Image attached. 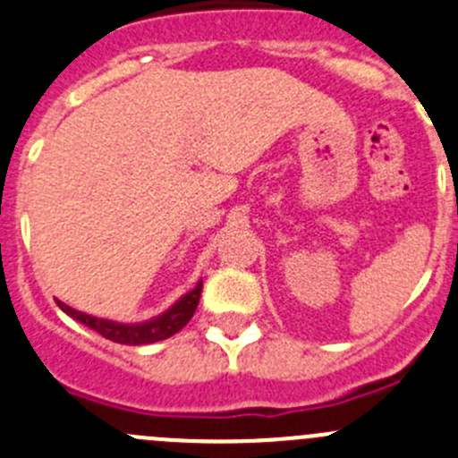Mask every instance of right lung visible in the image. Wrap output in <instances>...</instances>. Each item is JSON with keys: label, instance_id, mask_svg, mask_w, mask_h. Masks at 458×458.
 Returning <instances> with one entry per match:
<instances>
[{"label": "right lung", "instance_id": "right-lung-1", "mask_svg": "<svg viewBox=\"0 0 458 458\" xmlns=\"http://www.w3.org/2000/svg\"><path fill=\"white\" fill-rule=\"evenodd\" d=\"M201 288H203V282H199L197 288L185 293V295L181 297L172 309H167L165 313L149 319V322H140V324H118V322H111V319L93 318V315L80 313V310L71 309V306L62 304V301H57V306H60L66 315H71L73 319L82 322L84 327L100 333V335L106 337V340L118 342V344H149V342H158L174 335V333H179L181 328L192 319L194 310H197V304H199V297H201Z\"/></svg>", "mask_w": 458, "mask_h": 458}]
</instances>
